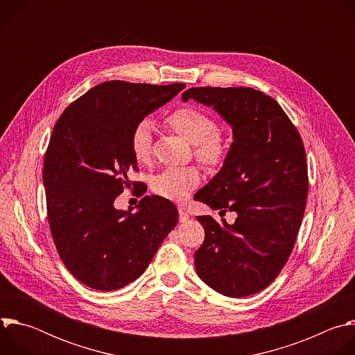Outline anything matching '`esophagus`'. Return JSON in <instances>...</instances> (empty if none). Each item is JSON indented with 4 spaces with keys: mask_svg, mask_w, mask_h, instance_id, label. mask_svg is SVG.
<instances>
[{
    "mask_svg": "<svg viewBox=\"0 0 355 355\" xmlns=\"http://www.w3.org/2000/svg\"><path fill=\"white\" fill-rule=\"evenodd\" d=\"M178 214H180V222L181 223H184V222H187L189 219V215H188V212H187V209L184 207L178 208Z\"/></svg>",
    "mask_w": 355,
    "mask_h": 355,
    "instance_id": "esophagus-1",
    "label": "esophagus"
}]
</instances>
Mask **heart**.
<instances>
[{
	"mask_svg": "<svg viewBox=\"0 0 355 355\" xmlns=\"http://www.w3.org/2000/svg\"><path fill=\"white\" fill-rule=\"evenodd\" d=\"M167 123L178 132L185 140L193 144L196 159L207 167L216 168L222 166L227 153V144L216 122L192 107L175 110L167 116ZM153 143V122L143 119L132 130L129 144L136 162L147 163L151 156ZM200 174L196 167H174L162 171L151 180L155 193L171 199L182 200L199 184Z\"/></svg>",
	"mask_w": 355,
	"mask_h": 355,
	"instance_id": "obj_1",
	"label": "heart"
}]
</instances>
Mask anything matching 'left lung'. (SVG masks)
<instances>
[{
  "instance_id": "left-lung-1",
  "label": "left lung",
  "mask_w": 355,
  "mask_h": 355,
  "mask_svg": "<svg viewBox=\"0 0 355 355\" xmlns=\"http://www.w3.org/2000/svg\"><path fill=\"white\" fill-rule=\"evenodd\" d=\"M181 98L212 108L233 133L222 168L195 198L237 218L229 225L196 216L205 229L193 256L196 274L225 296L254 295L288 261L305 214L308 166L302 139L277 101L261 91L196 87Z\"/></svg>"
}]
</instances>
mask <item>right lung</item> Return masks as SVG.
<instances>
[{
	"instance_id": "obj_1",
	"label": "right lung",
	"mask_w": 355,
	"mask_h": 355,
	"mask_svg": "<svg viewBox=\"0 0 355 355\" xmlns=\"http://www.w3.org/2000/svg\"><path fill=\"white\" fill-rule=\"evenodd\" d=\"M184 88L101 83L55 125L43 164L49 225L67 270L92 289H121L137 279L178 222L175 205L163 196H144L136 214L115 209L114 202L137 168L133 128Z\"/></svg>"
}]
</instances>
